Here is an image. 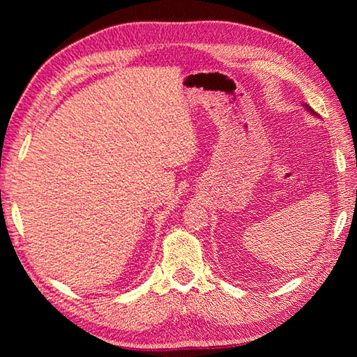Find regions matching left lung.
<instances>
[{
	"label": "left lung",
	"instance_id": "left-lung-1",
	"mask_svg": "<svg viewBox=\"0 0 357 357\" xmlns=\"http://www.w3.org/2000/svg\"><path fill=\"white\" fill-rule=\"evenodd\" d=\"M304 105H305V107H307V110H308V112H312V113H313V115H314V113H316V112H313V110H312V107H308V105H307V104H304Z\"/></svg>",
	"mask_w": 357,
	"mask_h": 357
}]
</instances>
